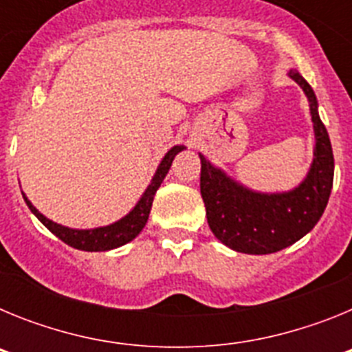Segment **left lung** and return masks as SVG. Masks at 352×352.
<instances>
[{
  "label": "left lung",
  "mask_w": 352,
  "mask_h": 352,
  "mask_svg": "<svg viewBox=\"0 0 352 352\" xmlns=\"http://www.w3.org/2000/svg\"><path fill=\"white\" fill-rule=\"evenodd\" d=\"M303 89L314 123V157L305 178L291 190L261 192L201 158V195L214 238L241 254L264 256L291 247L312 231L322 217L333 186V149L319 118L312 86L294 68L287 72Z\"/></svg>",
  "instance_id": "left-lung-1"
}]
</instances>
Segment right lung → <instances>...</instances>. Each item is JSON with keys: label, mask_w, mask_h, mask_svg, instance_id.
<instances>
[{"label": "right lung", "mask_w": 352, "mask_h": 352, "mask_svg": "<svg viewBox=\"0 0 352 352\" xmlns=\"http://www.w3.org/2000/svg\"><path fill=\"white\" fill-rule=\"evenodd\" d=\"M183 149H186L185 146L176 144L167 151L166 157L162 158L160 164H158L157 170H155L153 178H151L149 185L146 186V190L142 192V195L139 197L138 203H135V206H133L125 217H121L120 220H116V222L113 223H107V226L91 227V229H74V227L61 226V223L54 222V220L47 219L45 214L40 213V211L31 204V201L26 197V194H23V197L24 201H26L28 208L31 210V213L35 214L36 219H38L43 226L47 227L52 234L58 236L61 241L70 245L72 248H77V250L84 252L113 250V248L123 247V245L130 243V241L138 238L139 232L144 229L158 186L162 185L164 178H166L167 173H169L174 157H176L179 151H183Z\"/></svg>", "instance_id": "add662e5"}]
</instances>
